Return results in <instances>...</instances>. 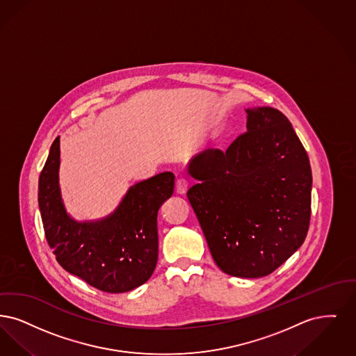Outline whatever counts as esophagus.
I'll return each instance as SVG.
<instances>
[{
	"label": "esophagus",
	"instance_id": "obj_1",
	"mask_svg": "<svg viewBox=\"0 0 356 356\" xmlns=\"http://www.w3.org/2000/svg\"><path fill=\"white\" fill-rule=\"evenodd\" d=\"M175 188H177V193H178V194H185L186 191H187V188H188V181H187L186 178H179V179L177 181Z\"/></svg>",
	"mask_w": 356,
	"mask_h": 356
}]
</instances>
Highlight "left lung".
<instances>
[{
	"instance_id": "obj_1",
	"label": "left lung",
	"mask_w": 356,
	"mask_h": 356,
	"mask_svg": "<svg viewBox=\"0 0 356 356\" xmlns=\"http://www.w3.org/2000/svg\"><path fill=\"white\" fill-rule=\"evenodd\" d=\"M248 131L226 152L207 149L188 165L187 198L218 267L232 277L275 271L306 239L309 155L284 114L248 108Z\"/></svg>"
}]
</instances>
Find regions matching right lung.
<instances>
[{
	"instance_id": "right-lung-1",
	"label": "right lung",
	"mask_w": 356,
	"mask_h": 356,
	"mask_svg": "<svg viewBox=\"0 0 356 356\" xmlns=\"http://www.w3.org/2000/svg\"><path fill=\"white\" fill-rule=\"evenodd\" d=\"M60 137L54 139L38 182L47 243L62 267L95 289L118 294L153 275L158 261L156 217L174 191V174L161 172L130 187L108 218L79 223L65 211L58 185Z\"/></svg>"
}]
</instances>
